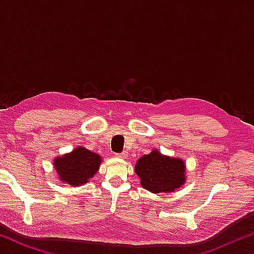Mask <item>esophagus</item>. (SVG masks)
I'll return each mask as SVG.
<instances>
[{
	"mask_svg": "<svg viewBox=\"0 0 254 254\" xmlns=\"http://www.w3.org/2000/svg\"><path fill=\"white\" fill-rule=\"evenodd\" d=\"M127 156H128V154L126 151L122 152V153H117V154H115V157L119 158V159H127Z\"/></svg>",
	"mask_w": 254,
	"mask_h": 254,
	"instance_id": "1",
	"label": "esophagus"
}]
</instances>
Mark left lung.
<instances>
[{"label": "left lung", "mask_w": 254, "mask_h": 254, "mask_svg": "<svg viewBox=\"0 0 254 254\" xmlns=\"http://www.w3.org/2000/svg\"><path fill=\"white\" fill-rule=\"evenodd\" d=\"M134 173L144 189L152 194H168L186 183V165L183 159L162 154L158 149L137 159Z\"/></svg>", "instance_id": "1"}]
</instances>
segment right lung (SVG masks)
<instances>
[{"mask_svg": "<svg viewBox=\"0 0 254 254\" xmlns=\"http://www.w3.org/2000/svg\"><path fill=\"white\" fill-rule=\"evenodd\" d=\"M102 157L84 147H77L71 152L54 159V168L63 184L78 187L88 180L100 169Z\"/></svg>", "mask_w": 254, "mask_h": 254, "instance_id": "1", "label": "right lung"}]
</instances>
